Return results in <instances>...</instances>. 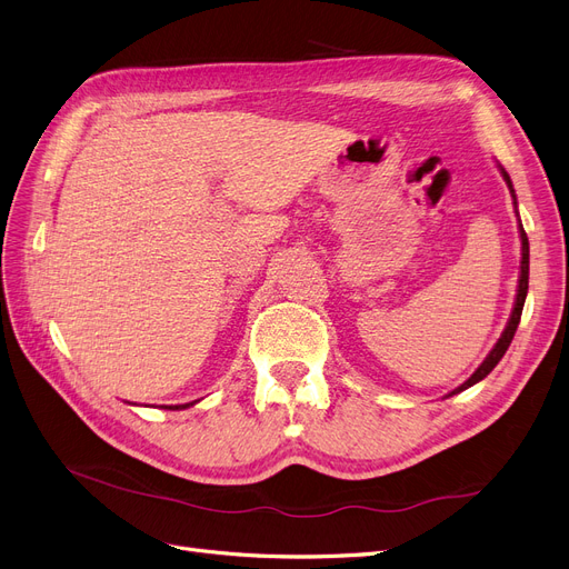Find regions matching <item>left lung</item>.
<instances>
[{
    "label": "left lung",
    "instance_id": "left-lung-1",
    "mask_svg": "<svg viewBox=\"0 0 569 569\" xmlns=\"http://www.w3.org/2000/svg\"><path fill=\"white\" fill-rule=\"evenodd\" d=\"M499 171H501L503 180H507V184H509V189H511L513 206H518V203H516V192H513V184H511L509 173L503 171V168H499ZM516 213H518V210H516ZM518 229H520V243H522V252H520V256H522V258H520V279H518V292H516V305H513V311H511V319H509L507 328H503V332H501V338L497 340V345L492 347V351L486 356V361H482V363L478 366V370L469 377V380H467L465 385H459V387H457L455 391H450L448 396L465 391V389L473 387L476 382H480L482 377H488V375L492 372V368L501 361V356L507 353V349H509V345H511V340H513V335H516V330H518L522 305H525V298H528V283H530V241H528V234H525L522 224H518Z\"/></svg>",
    "mask_w": 569,
    "mask_h": 569
}]
</instances>
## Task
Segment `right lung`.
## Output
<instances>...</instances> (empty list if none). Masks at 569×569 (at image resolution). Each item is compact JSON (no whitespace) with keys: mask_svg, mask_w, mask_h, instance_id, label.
I'll use <instances>...</instances> for the list:
<instances>
[{"mask_svg":"<svg viewBox=\"0 0 569 569\" xmlns=\"http://www.w3.org/2000/svg\"><path fill=\"white\" fill-rule=\"evenodd\" d=\"M197 401H192V403H184V406H161V408H166V410H184V408H189V406H194Z\"/></svg>","mask_w":569,"mask_h":569,"instance_id":"1","label":"right lung"}]
</instances>
